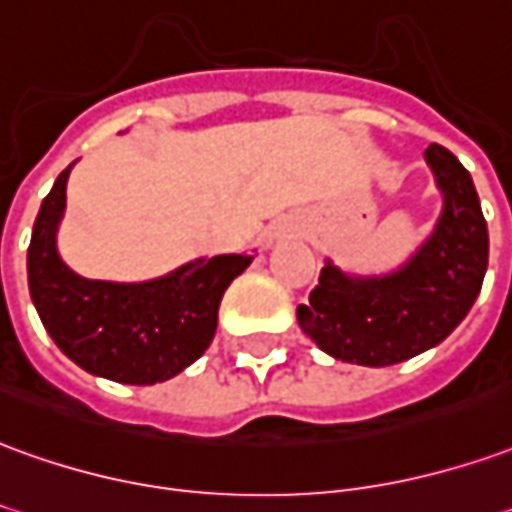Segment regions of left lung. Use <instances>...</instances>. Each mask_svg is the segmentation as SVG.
<instances>
[{
    "label": "left lung",
    "instance_id": "8db88e82",
    "mask_svg": "<svg viewBox=\"0 0 512 512\" xmlns=\"http://www.w3.org/2000/svg\"><path fill=\"white\" fill-rule=\"evenodd\" d=\"M427 163L446 202L421 252L380 280H352L327 263L307 305L296 307L302 332L343 363L382 368L427 352L466 318L480 293L488 227L471 174L441 144H430Z\"/></svg>",
    "mask_w": 512,
    "mask_h": 512
}]
</instances>
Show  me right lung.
I'll return each mask as SVG.
<instances>
[{"mask_svg": "<svg viewBox=\"0 0 512 512\" xmlns=\"http://www.w3.org/2000/svg\"><path fill=\"white\" fill-rule=\"evenodd\" d=\"M69 171L71 166L60 171L32 227L27 249L32 305L60 352L88 374L127 385L169 380L210 346L221 296L255 257L194 260L141 285L85 280L55 249Z\"/></svg>", "mask_w": 512, "mask_h": 512, "instance_id": "right-lung-1", "label": "right lung"}]
</instances>
